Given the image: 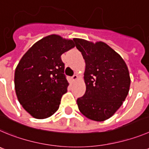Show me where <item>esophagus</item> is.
<instances>
[{
  "label": "esophagus",
  "mask_w": 149,
  "mask_h": 149,
  "mask_svg": "<svg viewBox=\"0 0 149 149\" xmlns=\"http://www.w3.org/2000/svg\"><path fill=\"white\" fill-rule=\"evenodd\" d=\"M77 79H78L77 75H73V76H72V79H73V81H75V80H76Z\"/></svg>",
  "instance_id": "esophagus-1"
}]
</instances>
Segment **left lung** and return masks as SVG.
<instances>
[{
    "label": "left lung",
    "instance_id": "8db88e82",
    "mask_svg": "<svg viewBox=\"0 0 149 149\" xmlns=\"http://www.w3.org/2000/svg\"><path fill=\"white\" fill-rule=\"evenodd\" d=\"M85 61L86 91L77 99L80 112L88 119L102 122L120 108L128 93L129 72L121 56L105 43L74 39Z\"/></svg>",
    "mask_w": 149,
    "mask_h": 149
}]
</instances>
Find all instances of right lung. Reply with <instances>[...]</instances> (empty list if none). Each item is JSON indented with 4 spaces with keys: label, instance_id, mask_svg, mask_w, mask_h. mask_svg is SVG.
Listing matches in <instances>:
<instances>
[{
    "label": "right lung",
    "instance_id": "1",
    "mask_svg": "<svg viewBox=\"0 0 149 149\" xmlns=\"http://www.w3.org/2000/svg\"><path fill=\"white\" fill-rule=\"evenodd\" d=\"M74 39L50 35L29 48L15 71V89L20 104L36 119L56 113L69 85L61 56L75 47Z\"/></svg>",
    "mask_w": 149,
    "mask_h": 149
}]
</instances>
